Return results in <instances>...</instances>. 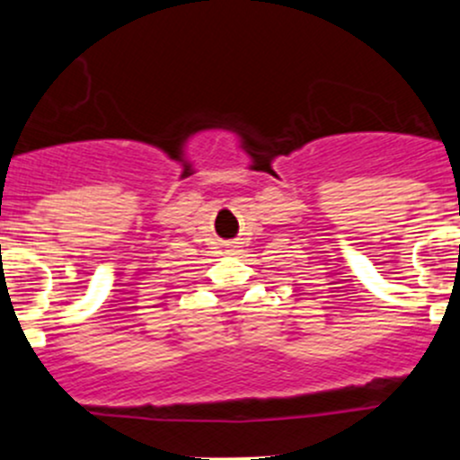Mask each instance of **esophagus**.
Listing matches in <instances>:
<instances>
[{
  "mask_svg": "<svg viewBox=\"0 0 460 460\" xmlns=\"http://www.w3.org/2000/svg\"><path fill=\"white\" fill-rule=\"evenodd\" d=\"M231 247H234V244H231Z\"/></svg>",
  "mask_w": 460,
  "mask_h": 460,
  "instance_id": "esophagus-1",
  "label": "esophagus"
}]
</instances>
